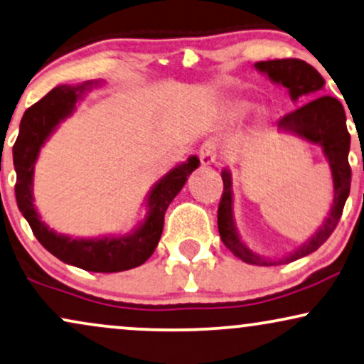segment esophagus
I'll return each instance as SVG.
<instances>
[{"label":"esophagus","instance_id":"1","mask_svg":"<svg viewBox=\"0 0 364 364\" xmlns=\"http://www.w3.org/2000/svg\"><path fill=\"white\" fill-rule=\"evenodd\" d=\"M216 156H218V149H216V144L213 141H205L200 148V161L201 164H211L216 161Z\"/></svg>","mask_w":364,"mask_h":364}]
</instances>
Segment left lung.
<instances>
[{
	"label": "left lung",
	"instance_id": "left-lung-1",
	"mask_svg": "<svg viewBox=\"0 0 364 364\" xmlns=\"http://www.w3.org/2000/svg\"><path fill=\"white\" fill-rule=\"evenodd\" d=\"M255 67L260 72H265L274 82L287 87L289 94L294 100L301 97H312L314 94H319V90L324 85L323 75L304 60H267V62H257ZM277 127L284 129V131L296 132L304 139L319 142L323 146L324 154L329 159L331 171H333L334 203L323 227L317 230V233L309 242H306L304 245L297 248L294 254L285 257L284 260H264L259 255H255L254 252L248 250L242 243L240 237L237 235L232 215V179H230V174L227 171H223V193L218 205L220 238L233 255L252 265L269 267L282 264V262L287 264V262H294L316 252L331 237L334 228L338 227L344 203H346V198L349 196V188H351V166H349L348 161L351 136H349L346 127V114H344L343 105L338 99L323 95V97L309 100L307 104L280 117Z\"/></svg>",
	"mask_w": 364,
	"mask_h": 364
}]
</instances>
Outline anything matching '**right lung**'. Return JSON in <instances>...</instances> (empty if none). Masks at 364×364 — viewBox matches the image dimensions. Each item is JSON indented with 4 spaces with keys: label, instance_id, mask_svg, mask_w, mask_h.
Instances as JSON below:
<instances>
[{
    "label": "right lung",
    "instance_id": "right-lung-1",
    "mask_svg": "<svg viewBox=\"0 0 364 364\" xmlns=\"http://www.w3.org/2000/svg\"><path fill=\"white\" fill-rule=\"evenodd\" d=\"M85 87L87 84L80 87H55L23 114L20 134L13 146L16 203L26 222L30 223L36 240L57 259L89 272H122L142 265L153 255L163 233L164 213L191 171L198 168L200 159L191 156L188 163L174 168L156 185L148 200L151 208L149 216L134 235L94 238V240H72L68 237L57 235L53 230H48L47 225L40 222V216L33 206V196H31L33 166L41 144L53 131V127L70 114Z\"/></svg>",
    "mask_w": 364,
    "mask_h": 364
}]
</instances>
